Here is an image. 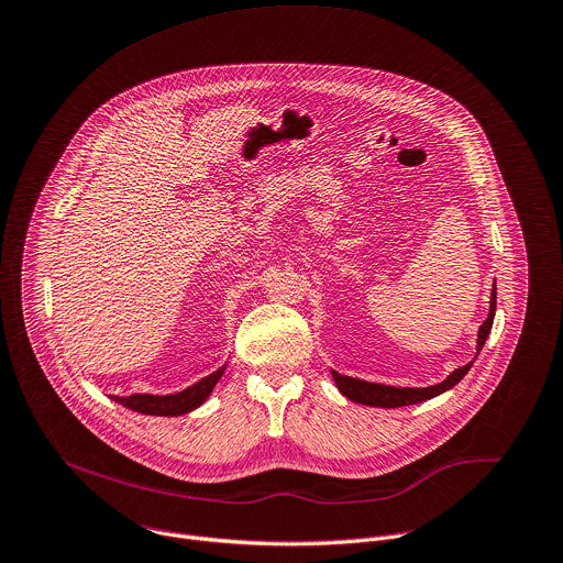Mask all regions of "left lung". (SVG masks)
Segmentation results:
<instances>
[{"label":"left lung","mask_w":563,"mask_h":563,"mask_svg":"<svg viewBox=\"0 0 563 563\" xmlns=\"http://www.w3.org/2000/svg\"><path fill=\"white\" fill-rule=\"evenodd\" d=\"M495 305H497V287L493 283V291H490V311L488 318L482 322L479 331H477V353L482 351L490 327H493V318H495ZM477 357V355H475ZM473 366V362L455 368L451 376L433 387H424V389H411V387H387V385H376V383H364L357 378H349V376H340V373L331 371V376L340 389L342 396H346L351 402L357 405H366V407H383V409H396V407H409V405H418L424 400H431L444 391H449L451 387H455L466 373Z\"/></svg>","instance_id":"obj_1"}]
</instances>
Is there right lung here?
Here are the masks:
<instances>
[{
  "mask_svg": "<svg viewBox=\"0 0 563 563\" xmlns=\"http://www.w3.org/2000/svg\"><path fill=\"white\" fill-rule=\"evenodd\" d=\"M225 373V366H221L219 371L210 373L208 378L199 380L197 385L187 387L185 391H178V394H172V396H150V394H132L128 398H119V396H112L114 402L123 405L125 409H132L136 413H143V416H167V418H174V416H183V413H190L195 411L197 407H201L210 394L214 391L217 383L221 380V376Z\"/></svg>",
  "mask_w": 563,
  "mask_h": 563,
  "instance_id": "right-lung-1",
  "label": "right lung"
}]
</instances>
